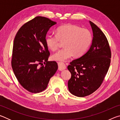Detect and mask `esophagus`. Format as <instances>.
<instances>
[{
	"instance_id": "1",
	"label": "esophagus",
	"mask_w": 120,
	"mask_h": 120,
	"mask_svg": "<svg viewBox=\"0 0 120 120\" xmlns=\"http://www.w3.org/2000/svg\"><path fill=\"white\" fill-rule=\"evenodd\" d=\"M58 69L59 70L62 71L66 69V64H65L64 62H59L58 63Z\"/></svg>"
}]
</instances>
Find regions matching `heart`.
Listing matches in <instances>:
<instances>
[{
	"instance_id": "heart-1",
	"label": "heart",
	"mask_w": 120,
	"mask_h": 120,
	"mask_svg": "<svg viewBox=\"0 0 120 120\" xmlns=\"http://www.w3.org/2000/svg\"><path fill=\"white\" fill-rule=\"evenodd\" d=\"M93 36L88 30L78 26L67 24L61 26L56 30V34H48L45 43L52 51L58 50L62 42H64L65 48L53 54L54 60L64 61L74 56L79 57L82 56L92 42Z\"/></svg>"
}]
</instances>
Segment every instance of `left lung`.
Returning a JSON list of instances; mask_svg holds the SVG:
<instances>
[{
	"label": "left lung",
	"instance_id": "obj_1",
	"mask_svg": "<svg viewBox=\"0 0 120 120\" xmlns=\"http://www.w3.org/2000/svg\"><path fill=\"white\" fill-rule=\"evenodd\" d=\"M89 23L93 33L92 45L84 55L68 66L71 74L69 90L77 97L88 96L101 86L111 63V51L106 36L94 23Z\"/></svg>",
	"mask_w": 120,
	"mask_h": 120
}]
</instances>
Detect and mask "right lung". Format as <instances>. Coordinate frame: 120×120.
<instances>
[{"label": "right lung", "mask_w": 120, "mask_h": 120, "mask_svg": "<svg viewBox=\"0 0 120 120\" xmlns=\"http://www.w3.org/2000/svg\"><path fill=\"white\" fill-rule=\"evenodd\" d=\"M56 24L37 16L24 24L14 38L12 68L19 84L31 93L45 90L58 69L56 61H48L50 52L45 43L48 31Z\"/></svg>", "instance_id": "obj_1"}]
</instances>
